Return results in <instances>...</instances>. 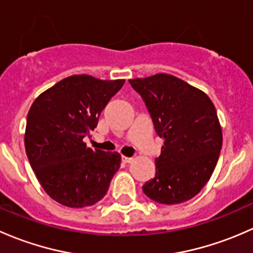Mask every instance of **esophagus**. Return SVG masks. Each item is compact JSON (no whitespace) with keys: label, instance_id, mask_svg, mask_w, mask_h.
Masks as SVG:
<instances>
[{"label":"esophagus","instance_id":"34e87169","mask_svg":"<svg viewBox=\"0 0 253 253\" xmlns=\"http://www.w3.org/2000/svg\"><path fill=\"white\" fill-rule=\"evenodd\" d=\"M122 161H123L124 163H131L132 158L131 157H126V156H122Z\"/></svg>","mask_w":253,"mask_h":253}]
</instances>
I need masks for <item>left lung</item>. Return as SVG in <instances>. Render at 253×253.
Returning <instances> with one entry per match:
<instances>
[{
  "label": "left lung",
  "mask_w": 253,
  "mask_h": 253,
  "mask_svg": "<svg viewBox=\"0 0 253 253\" xmlns=\"http://www.w3.org/2000/svg\"><path fill=\"white\" fill-rule=\"evenodd\" d=\"M140 93L155 130L165 140L155 160V178L142 191L153 201L175 205L196 196L217 166L223 134L211 98L170 74L130 79Z\"/></svg>",
  "instance_id": "1"
}]
</instances>
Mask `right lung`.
<instances>
[{
    "label": "right lung",
    "instance_id": "1",
    "mask_svg": "<svg viewBox=\"0 0 253 253\" xmlns=\"http://www.w3.org/2000/svg\"><path fill=\"white\" fill-rule=\"evenodd\" d=\"M124 83L72 75L43 91L31 105L25 152L39 183L58 204L83 208L107 194L121 167V155L92 150L84 137L97 126L101 112Z\"/></svg>",
    "mask_w": 253,
    "mask_h": 253
}]
</instances>
